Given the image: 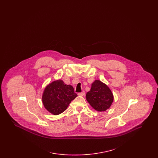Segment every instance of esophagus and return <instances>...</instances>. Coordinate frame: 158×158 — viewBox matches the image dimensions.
<instances>
[{"label": "esophagus", "mask_w": 158, "mask_h": 158, "mask_svg": "<svg viewBox=\"0 0 158 158\" xmlns=\"http://www.w3.org/2000/svg\"><path fill=\"white\" fill-rule=\"evenodd\" d=\"M78 95H79V96H84V95H85V91H82V92L79 93V94H78Z\"/></svg>", "instance_id": "obj_1"}]
</instances>
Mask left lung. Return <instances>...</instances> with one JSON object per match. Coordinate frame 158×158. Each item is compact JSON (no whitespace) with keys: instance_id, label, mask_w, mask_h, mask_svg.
I'll list each match as a JSON object with an SVG mask.
<instances>
[{"instance_id":"obj_1","label":"left lung","mask_w":158,"mask_h":158,"mask_svg":"<svg viewBox=\"0 0 158 158\" xmlns=\"http://www.w3.org/2000/svg\"><path fill=\"white\" fill-rule=\"evenodd\" d=\"M87 101L98 111H105L108 109L114 100L113 93L108 86L99 80L92 84L90 90L86 95Z\"/></svg>"}]
</instances>
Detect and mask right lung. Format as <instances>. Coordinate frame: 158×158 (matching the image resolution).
<instances>
[{
	"mask_svg": "<svg viewBox=\"0 0 158 158\" xmlns=\"http://www.w3.org/2000/svg\"><path fill=\"white\" fill-rule=\"evenodd\" d=\"M77 96L72 86L65 84L61 80H57L46 86L42 101L48 111L58 115L64 112Z\"/></svg>",
	"mask_w": 158,
	"mask_h": 158,
	"instance_id": "add662e5",
	"label": "right lung"
}]
</instances>
